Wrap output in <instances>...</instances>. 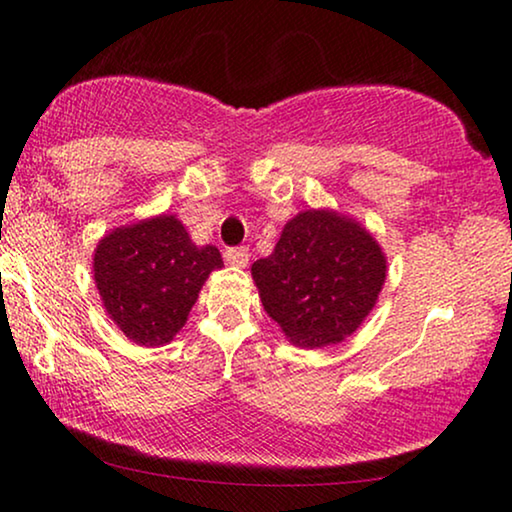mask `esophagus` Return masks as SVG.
<instances>
[{
	"mask_svg": "<svg viewBox=\"0 0 512 512\" xmlns=\"http://www.w3.org/2000/svg\"><path fill=\"white\" fill-rule=\"evenodd\" d=\"M226 263L235 265V268H247L249 263V249L247 247H235L226 251Z\"/></svg>",
	"mask_w": 512,
	"mask_h": 512,
	"instance_id": "esophagus-1",
	"label": "esophagus"
}]
</instances>
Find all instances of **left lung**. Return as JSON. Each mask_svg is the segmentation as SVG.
<instances>
[{
	"label": "left lung",
	"instance_id": "left-lung-1",
	"mask_svg": "<svg viewBox=\"0 0 512 512\" xmlns=\"http://www.w3.org/2000/svg\"><path fill=\"white\" fill-rule=\"evenodd\" d=\"M265 312L296 347L342 342L368 317L387 279V258L359 221L307 209L275 251L251 265Z\"/></svg>",
	"mask_w": 512,
	"mask_h": 512
}]
</instances>
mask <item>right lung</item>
Masks as SVG:
<instances>
[{
  "label": "right lung",
  "mask_w": 512,
  "mask_h": 512,
  "mask_svg": "<svg viewBox=\"0 0 512 512\" xmlns=\"http://www.w3.org/2000/svg\"><path fill=\"white\" fill-rule=\"evenodd\" d=\"M221 265L219 249L193 244L174 214L114 228L93 256L104 310L142 347L167 345L181 331L209 272Z\"/></svg>",
  "instance_id": "right-lung-1"
}]
</instances>
